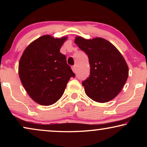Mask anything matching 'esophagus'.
<instances>
[{
    "label": "esophagus",
    "mask_w": 147,
    "mask_h": 147,
    "mask_svg": "<svg viewBox=\"0 0 147 147\" xmlns=\"http://www.w3.org/2000/svg\"><path fill=\"white\" fill-rule=\"evenodd\" d=\"M71 69H72V71H73L74 73H76V65H74V66H73V67H71Z\"/></svg>",
    "instance_id": "esophagus-1"
}]
</instances>
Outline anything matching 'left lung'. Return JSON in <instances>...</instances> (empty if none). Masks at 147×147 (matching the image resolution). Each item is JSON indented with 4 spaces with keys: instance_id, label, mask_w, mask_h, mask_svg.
<instances>
[{
    "instance_id": "1",
    "label": "left lung",
    "mask_w": 147,
    "mask_h": 147,
    "mask_svg": "<svg viewBox=\"0 0 147 147\" xmlns=\"http://www.w3.org/2000/svg\"><path fill=\"white\" fill-rule=\"evenodd\" d=\"M74 42L89 59L90 75L82 82L86 95L100 103L114 99L128 79V67L123 56L103 38L86 39L78 36Z\"/></svg>"
}]
</instances>
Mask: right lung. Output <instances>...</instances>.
<instances>
[{"label":"right lung","instance_id":"1","mask_svg":"<svg viewBox=\"0 0 147 147\" xmlns=\"http://www.w3.org/2000/svg\"><path fill=\"white\" fill-rule=\"evenodd\" d=\"M67 37L45 35L27 46L19 63V75L29 96L40 105L55 103L71 77H75L65 55L59 52Z\"/></svg>","mask_w":147,"mask_h":147}]
</instances>
